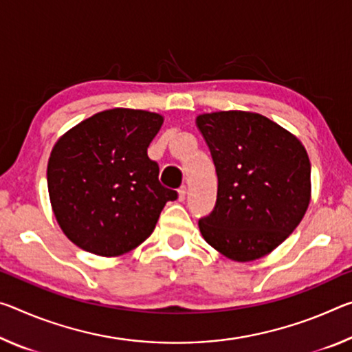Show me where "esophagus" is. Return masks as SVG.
Masks as SVG:
<instances>
[{"instance_id":"34e87169","label":"esophagus","mask_w":352,"mask_h":352,"mask_svg":"<svg viewBox=\"0 0 352 352\" xmlns=\"http://www.w3.org/2000/svg\"><path fill=\"white\" fill-rule=\"evenodd\" d=\"M186 194H188L186 186H182L180 189H178V200H180V202H183V200L186 199Z\"/></svg>"}]
</instances>
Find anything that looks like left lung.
Wrapping results in <instances>:
<instances>
[{"label":"left lung","mask_w":352,"mask_h":352,"mask_svg":"<svg viewBox=\"0 0 352 352\" xmlns=\"http://www.w3.org/2000/svg\"><path fill=\"white\" fill-rule=\"evenodd\" d=\"M217 174V200L199 221L211 248L233 261L271 254L302 221L311 197L310 160L300 139L258 113L196 117Z\"/></svg>","instance_id":"obj_1"}]
</instances>
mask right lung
Returning <instances> with one entry per match:
<instances>
[{"instance_id": "obj_1", "label": "right lung", "mask_w": 352, "mask_h": 352, "mask_svg": "<svg viewBox=\"0 0 352 352\" xmlns=\"http://www.w3.org/2000/svg\"><path fill=\"white\" fill-rule=\"evenodd\" d=\"M164 117L113 108L85 119L53 146L48 194L64 235L86 252L119 256L146 241L167 200L147 147Z\"/></svg>"}]
</instances>
